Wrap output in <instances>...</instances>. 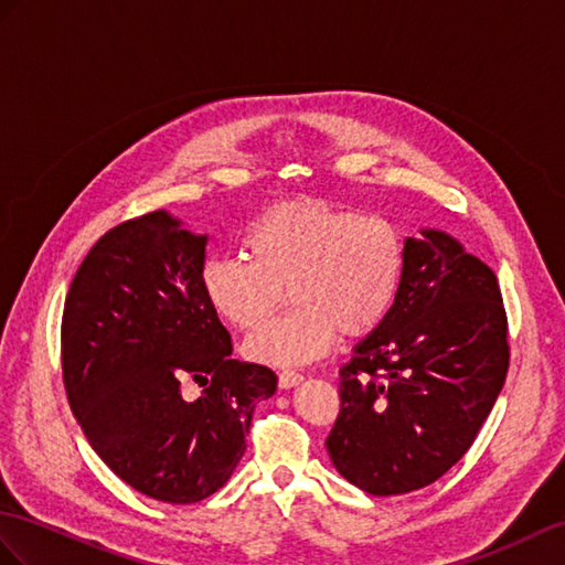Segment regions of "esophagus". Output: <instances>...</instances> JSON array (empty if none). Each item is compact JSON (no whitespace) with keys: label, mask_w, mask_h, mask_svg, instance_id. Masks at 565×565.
<instances>
[{"label":"esophagus","mask_w":565,"mask_h":565,"mask_svg":"<svg viewBox=\"0 0 565 565\" xmlns=\"http://www.w3.org/2000/svg\"><path fill=\"white\" fill-rule=\"evenodd\" d=\"M305 381V376L301 374H297V371H280V376H278V386L282 388V391H290V388H295V386H299V383Z\"/></svg>","instance_id":"obj_1"}]
</instances>
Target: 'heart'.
<instances>
[{
  "label": "heart",
  "mask_w": 565,
  "mask_h": 565,
  "mask_svg": "<svg viewBox=\"0 0 565 565\" xmlns=\"http://www.w3.org/2000/svg\"><path fill=\"white\" fill-rule=\"evenodd\" d=\"M249 260L209 258L201 290L220 319L256 330L281 306L298 309L244 345L252 362L299 366L321 360L340 333L369 338L383 326L403 280L405 244L391 220L352 213L319 196L273 205L244 239Z\"/></svg>",
  "instance_id": "obj_1"
}]
</instances>
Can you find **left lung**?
<instances>
[{"instance_id":"obj_1","label":"left lung","mask_w":565,"mask_h":565,"mask_svg":"<svg viewBox=\"0 0 565 565\" xmlns=\"http://www.w3.org/2000/svg\"><path fill=\"white\" fill-rule=\"evenodd\" d=\"M508 356L493 270L441 230L407 237L388 319L340 369L335 470L374 497L429 487L475 444Z\"/></svg>"}]
</instances>
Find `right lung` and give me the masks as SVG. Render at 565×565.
Listing matches in <instances>:
<instances>
[{
    "label": "right lung",
    "mask_w": 565,
    "mask_h": 565,
    "mask_svg": "<svg viewBox=\"0 0 565 565\" xmlns=\"http://www.w3.org/2000/svg\"><path fill=\"white\" fill-rule=\"evenodd\" d=\"M205 244L168 211L127 220L95 242L62 316L64 388L88 444L129 487L179 505L225 484L278 388L268 366L230 356L201 290Z\"/></svg>",
    "instance_id": "right-lung-1"
}]
</instances>
